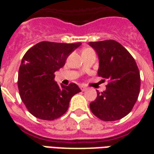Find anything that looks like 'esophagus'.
Here are the masks:
<instances>
[{
	"label": "esophagus",
	"instance_id": "1",
	"mask_svg": "<svg viewBox=\"0 0 154 154\" xmlns=\"http://www.w3.org/2000/svg\"><path fill=\"white\" fill-rule=\"evenodd\" d=\"M80 88H81V90L82 91H86V89H87L85 86H80Z\"/></svg>",
	"mask_w": 154,
	"mask_h": 154
}]
</instances>
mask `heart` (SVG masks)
I'll use <instances>...</instances> for the list:
<instances>
[{
    "label": "heart",
    "instance_id": "b5f03b06",
    "mask_svg": "<svg viewBox=\"0 0 154 154\" xmlns=\"http://www.w3.org/2000/svg\"><path fill=\"white\" fill-rule=\"evenodd\" d=\"M86 50H87V49H86ZM84 51H85V50H84Z\"/></svg>",
    "mask_w": 154,
    "mask_h": 154
}]
</instances>
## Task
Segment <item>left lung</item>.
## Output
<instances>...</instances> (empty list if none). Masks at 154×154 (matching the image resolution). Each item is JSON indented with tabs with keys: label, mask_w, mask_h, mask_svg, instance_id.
<instances>
[{
	"label": "left lung",
	"mask_w": 154,
	"mask_h": 154,
	"mask_svg": "<svg viewBox=\"0 0 154 154\" xmlns=\"http://www.w3.org/2000/svg\"><path fill=\"white\" fill-rule=\"evenodd\" d=\"M99 57L98 75L108 79L104 91L90 103L94 116L105 122L119 120L128 114L138 99L140 76L134 58L116 41L89 42Z\"/></svg>",
	"instance_id": "8db88e82"
}]
</instances>
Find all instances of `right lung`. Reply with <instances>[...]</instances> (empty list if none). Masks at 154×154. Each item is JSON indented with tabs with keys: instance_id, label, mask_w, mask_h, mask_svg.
Here are the masks:
<instances>
[{
	"instance_id": "add662e5",
	"label": "right lung",
	"mask_w": 154,
	"mask_h": 154,
	"mask_svg": "<svg viewBox=\"0 0 154 154\" xmlns=\"http://www.w3.org/2000/svg\"><path fill=\"white\" fill-rule=\"evenodd\" d=\"M81 45L42 42L25 53L19 67L18 87L21 100L34 117L47 121L60 118L67 112L72 97L81 91L75 83L59 86L54 81V72Z\"/></svg>"
}]
</instances>
